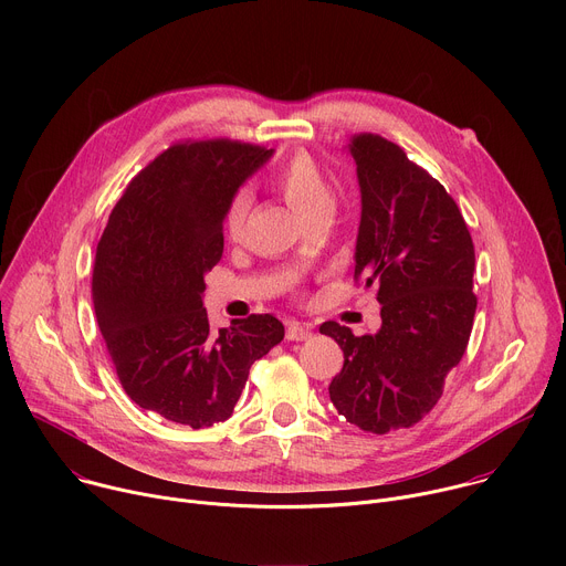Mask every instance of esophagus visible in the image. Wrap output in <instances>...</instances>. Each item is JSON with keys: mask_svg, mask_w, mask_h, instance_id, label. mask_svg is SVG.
Returning a JSON list of instances; mask_svg holds the SVG:
<instances>
[{"mask_svg": "<svg viewBox=\"0 0 566 566\" xmlns=\"http://www.w3.org/2000/svg\"><path fill=\"white\" fill-rule=\"evenodd\" d=\"M311 336L308 325H300V322H291L286 327V340H306Z\"/></svg>", "mask_w": 566, "mask_h": 566, "instance_id": "obj_1", "label": "esophagus"}]
</instances>
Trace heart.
<instances>
[{
    "instance_id": "b5f03b06",
    "label": "heart",
    "mask_w": 566,
    "mask_h": 566,
    "mask_svg": "<svg viewBox=\"0 0 566 566\" xmlns=\"http://www.w3.org/2000/svg\"><path fill=\"white\" fill-rule=\"evenodd\" d=\"M275 188L284 197V201L306 221L315 214L334 210V190L325 175L313 164L306 154L293 156L289 164L280 168L275 175ZM251 210V195L247 190L237 192L226 210V232L230 239H237L244 230L247 217Z\"/></svg>"
}]
</instances>
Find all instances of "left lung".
I'll list each match as a JSON object with an SVG mask.
<instances>
[{"label":"left lung","instance_id":"1","mask_svg":"<svg viewBox=\"0 0 566 566\" xmlns=\"http://www.w3.org/2000/svg\"><path fill=\"white\" fill-rule=\"evenodd\" d=\"M360 188L354 277L376 286L382 325L354 336L329 319L345 365L329 385L338 415L365 432L419 423L459 365L476 311L474 247L446 188L398 145L360 134L347 145Z\"/></svg>","mask_w":566,"mask_h":566}]
</instances>
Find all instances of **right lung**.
<instances>
[{
    "label": "right lung",
    "mask_w": 566,
    "mask_h": 566,
    "mask_svg": "<svg viewBox=\"0 0 566 566\" xmlns=\"http://www.w3.org/2000/svg\"><path fill=\"white\" fill-rule=\"evenodd\" d=\"M271 156L228 138L172 145L127 186L96 251L92 297L123 389L192 430L230 419L251 365L284 338L271 313L212 332L203 308L228 203Z\"/></svg>",
    "instance_id": "add662e5"
}]
</instances>
